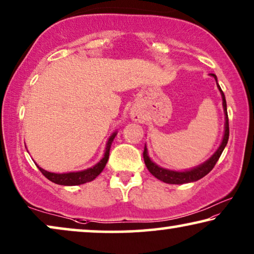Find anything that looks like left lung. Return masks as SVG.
Returning a JSON list of instances; mask_svg holds the SVG:
<instances>
[{"label":"left lung","instance_id":"1","mask_svg":"<svg viewBox=\"0 0 254 254\" xmlns=\"http://www.w3.org/2000/svg\"><path fill=\"white\" fill-rule=\"evenodd\" d=\"M213 76L216 79V76L213 74ZM218 89H220L221 95H222V100H223V107H224V113H225V131H224V136H223V141L220 145V148L217 149V151L211 156V157L208 159L206 163H203L202 165L197 166V168L190 170V171H185V172H177V171H171V170H166L163 168H159L158 165H156L154 162H151V159L149 158L148 156V151L147 148L144 147V151H143V158H144V163L147 165V168L149 170V172L151 173L152 176H155L156 178L161 180V182L168 183V184H176V185H179V184H186V183H192V182H196L201 178H203L204 176L208 175L211 170L214 169L215 164H216L218 158L223 152L225 145L228 143L229 140V118H228V112H227V102H225V96L223 91H222L220 85H218Z\"/></svg>","mask_w":254,"mask_h":254}]
</instances>
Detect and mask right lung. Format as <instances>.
I'll return each instance as SVG.
<instances>
[{"instance_id":"obj_1","label":"right lung","mask_w":254,"mask_h":254,"mask_svg":"<svg viewBox=\"0 0 254 254\" xmlns=\"http://www.w3.org/2000/svg\"><path fill=\"white\" fill-rule=\"evenodd\" d=\"M117 133L112 134V136H110L109 141H107L106 144V150L104 157L100 159L98 164H96L92 168L88 170H84V171H78V172H69V173H52L48 171H45L44 169H41L38 166V169L40 170V172L46 177L48 180H51L52 183L58 184V185H64V186H74V185H81V184L89 183L96 178L97 176L99 175L100 172L103 171L104 168H105L107 159H109L110 156V148L111 144L116 137Z\"/></svg>"}]
</instances>
